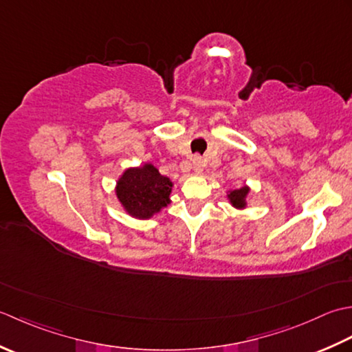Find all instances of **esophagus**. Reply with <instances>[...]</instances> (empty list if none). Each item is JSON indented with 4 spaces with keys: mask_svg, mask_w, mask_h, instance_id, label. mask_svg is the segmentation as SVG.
Returning <instances> with one entry per match:
<instances>
[{
    "mask_svg": "<svg viewBox=\"0 0 352 352\" xmlns=\"http://www.w3.org/2000/svg\"><path fill=\"white\" fill-rule=\"evenodd\" d=\"M205 167V162L200 156L192 157V168H195L196 173H202V170Z\"/></svg>",
    "mask_w": 352,
    "mask_h": 352,
    "instance_id": "obj_1",
    "label": "esophagus"
}]
</instances>
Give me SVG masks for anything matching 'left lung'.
Wrapping results in <instances>:
<instances>
[{"label":"left lung","mask_w":352,"mask_h":352,"mask_svg":"<svg viewBox=\"0 0 352 352\" xmlns=\"http://www.w3.org/2000/svg\"><path fill=\"white\" fill-rule=\"evenodd\" d=\"M248 192H249L248 186H243V188L234 190V191L229 192V200H231V204L235 208H243V206H245V199L248 196Z\"/></svg>","instance_id":"obj_1"}]
</instances>
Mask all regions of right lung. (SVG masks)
Here are the masks:
<instances>
[{"label":"right lung","instance_id":"right-lung-1","mask_svg":"<svg viewBox=\"0 0 352 352\" xmlns=\"http://www.w3.org/2000/svg\"><path fill=\"white\" fill-rule=\"evenodd\" d=\"M173 184L161 176L153 166L129 168L117 185V196L126 210L135 217L148 219L162 206L170 204Z\"/></svg>","mask_w":352,"mask_h":352}]
</instances>
